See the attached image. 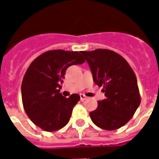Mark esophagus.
Masks as SVG:
<instances>
[{"mask_svg": "<svg viewBox=\"0 0 159 159\" xmlns=\"http://www.w3.org/2000/svg\"><path fill=\"white\" fill-rule=\"evenodd\" d=\"M80 96L81 101H84V100H85V99H88V97H87L85 95H84V94H80Z\"/></svg>", "mask_w": 159, "mask_h": 159, "instance_id": "obj_1", "label": "esophagus"}]
</instances>
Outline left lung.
I'll use <instances>...</instances> for the list:
<instances>
[{"label": "left lung", "mask_w": 159, "mask_h": 159, "mask_svg": "<svg viewBox=\"0 0 159 159\" xmlns=\"http://www.w3.org/2000/svg\"><path fill=\"white\" fill-rule=\"evenodd\" d=\"M80 53L89 65L93 81L102 87L106 96L90 112L92 121L104 130L120 128L133 117L141 102L134 71L123 57L108 49Z\"/></svg>", "instance_id": "obj_1"}]
</instances>
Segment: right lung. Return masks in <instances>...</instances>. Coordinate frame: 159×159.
<instances>
[{
	"instance_id": "add662e5",
	"label": "right lung",
	"mask_w": 159,
	"mask_h": 159,
	"mask_svg": "<svg viewBox=\"0 0 159 159\" xmlns=\"http://www.w3.org/2000/svg\"><path fill=\"white\" fill-rule=\"evenodd\" d=\"M84 62L78 52L60 49L46 52L32 61L23 78L21 96L24 109L35 125L52 132L67 124L80 97H64L60 93L61 84L70 66Z\"/></svg>"
}]
</instances>
